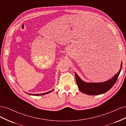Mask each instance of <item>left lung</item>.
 Returning <instances> with one entry per match:
<instances>
[{"mask_svg": "<svg viewBox=\"0 0 126 126\" xmlns=\"http://www.w3.org/2000/svg\"><path fill=\"white\" fill-rule=\"evenodd\" d=\"M53 90H51V91H48V92H47V93H43V94H28V93H26V92H25L26 94H30V95H32V96H40V95H44V94H48V93H51V91H52Z\"/></svg>", "mask_w": 126, "mask_h": 126, "instance_id": "8db88e82", "label": "left lung"}]
</instances>
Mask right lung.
Returning a JSON list of instances; mask_svg holds the SVG:
<instances>
[{"label":"right lung","instance_id":"1","mask_svg":"<svg viewBox=\"0 0 126 126\" xmlns=\"http://www.w3.org/2000/svg\"><path fill=\"white\" fill-rule=\"evenodd\" d=\"M121 68L118 73L108 80L102 82H86L83 81L78 75L75 72L76 82L79 89L82 93L89 95H98L104 94L109 90L116 82L121 70L122 62Z\"/></svg>","mask_w":126,"mask_h":126}]
</instances>
